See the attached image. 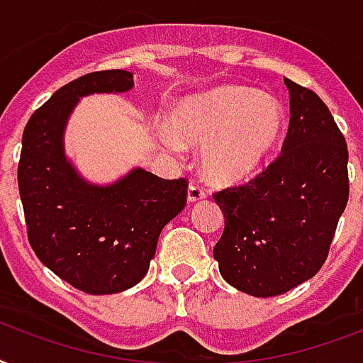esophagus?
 I'll use <instances>...</instances> for the list:
<instances>
[{
  "instance_id": "obj_1",
  "label": "esophagus",
  "mask_w": 363,
  "mask_h": 363,
  "mask_svg": "<svg viewBox=\"0 0 363 363\" xmlns=\"http://www.w3.org/2000/svg\"><path fill=\"white\" fill-rule=\"evenodd\" d=\"M204 196H206V193H204V191H202L199 185L191 184L189 187H187V201L189 202H199V201H202Z\"/></svg>"
}]
</instances>
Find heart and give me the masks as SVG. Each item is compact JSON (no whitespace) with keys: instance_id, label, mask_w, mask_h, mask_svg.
<instances>
[{"instance_id":"heart-1","label":"heart","mask_w":363,"mask_h":363,"mask_svg":"<svg viewBox=\"0 0 363 363\" xmlns=\"http://www.w3.org/2000/svg\"><path fill=\"white\" fill-rule=\"evenodd\" d=\"M172 126L161 125L157 138L168 153L201 145V168L213 184L235 185L263 170L286 128L278 98L248 86H216L176 102Z\"/></svg>"}]
</instances>
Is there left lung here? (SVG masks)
<instances>
[{
	"label": "left lung",
	"mask_w": 363,
	"mask_h": 363,
	"mask_svg": "<svg viewBox=\"0 0 363 363\" xmlns=\"http://www.w3.org/2000/svg\"><path fill=\"white\" fill-rule=\"evenodd\" d=\"M282 155L242 187L216 193L225 229L213 259L254 297L286 294L322 269L348 201V151L318 94L289 79Z\"/></svg>",
	"instance_id": "1"
}]
</instances>
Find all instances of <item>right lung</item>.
Returning a JSON list of instances; mask_svg holds the SVG:
<instances>
[{
  "instance_id": "obj_1",
  "label": "right lung",
  "mask_w": 363,
  "mask_h": 363,
  "mask_svg": "<svg viewBox=\"0 0 363 363\" xmlns=\"http://www.w3.org/2000/svg\"><path fill=\"white\" fill-rule=\"evenodd\" d=\"M132 86L125 69L83 75L58 89L22 134L18 191L28 240L45 267L91 296L125 291L145 277L162 227L187 199L184 178L134 167L111 184H94L66 155L64 134L81 98Z\"/></svg>"
}]
</instances>
